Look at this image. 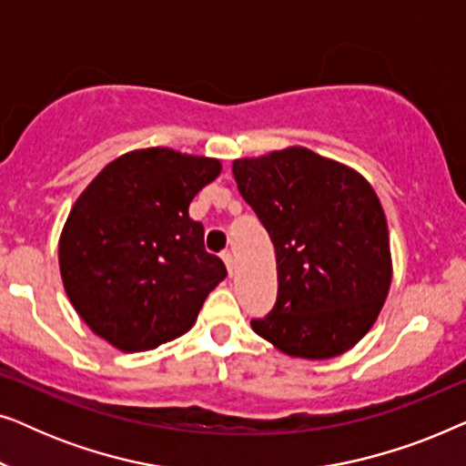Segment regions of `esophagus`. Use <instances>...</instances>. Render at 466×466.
Instances as JSON below:
<instances>
[{"label":"esophagus","instance_id":"1","mask_svg":"<svg viewBox=\"0 0 466 466\" xmlns=\"http://www.w3.org/2000/svg\"><path fill=\"white\" fill-rule=\"evenodd\" d=\"M222 260H225V265H227L228 273H231V276H233V269H235V258H233V252H231V250L222 252Z\"/></svg>","mask_w":466,"mask_h":466}]
</instances>
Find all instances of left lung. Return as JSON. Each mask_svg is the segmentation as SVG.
Returning a JSON list of instances; mask_svg holds the SVG:
<instances>
[{
  "label": "left lung",
  "instance_id": "left-lung-1",
  "mask_svg": "<svg viewBox=\"0 0 466 466\" xmlns=\"http://www.w3.org/2000/svg\"><path fill=\"white\" fill-rule=\"evenodd\" d=\"M231 169L276 248L278 301L252 330L292 359L348 352L392 284L378 193L356 169L303 146L235 158Z\"/></svg>",
  "mask_w": 466,
  "mask_h": 466
}]
</instances>
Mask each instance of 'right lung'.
I'll return each instance as SVG.
<instances>
[{"label": "right lung", "mask_w": 466, "mask_h": 466, "mask_svg": "<svg viewBox=\"0 0 466 466\" xmlns=\"http://www.w3.org/2000/svg\"><path fill=\"white\" fill-rule=\"evenodd\" d=\"M212 157L167 146L107 163L69 209L59 238L63 289L95 335L120 352H146L193 329L227 276L206 252L188 206L220 176Z\"/></svg>", "instance_id": "add662e5"}]
</instances>
